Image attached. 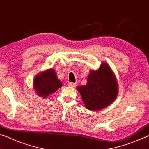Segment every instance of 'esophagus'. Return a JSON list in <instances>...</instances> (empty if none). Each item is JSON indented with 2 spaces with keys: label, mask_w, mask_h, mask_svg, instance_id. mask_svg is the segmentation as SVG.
<instances>
[{
  "label": "esophagus",
  "mask_w": 149,
  "mask_h": 149,
  "mask_svg": "<svg viewBox=\"0 0 149 149\" xmlns=\"http://www.w3.org/2000/svg\"><path fill=\"white\" fill-rule=\"evenodd\" d=\"M68 86H70V87H74L76 86V84L74 83V82H68Z\"/></svg>",
  "instance_id": "34e87169"
}]
</instances>
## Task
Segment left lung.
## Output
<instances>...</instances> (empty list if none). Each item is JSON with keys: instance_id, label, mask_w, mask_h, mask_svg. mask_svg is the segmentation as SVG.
I'll return each instance as SVG.
<instances>
[{"instance_id": "1", "label": "left lung", "mask_w": 149, "mask_h": 149, "mask_svg": "<svg viewBox=\"0 0 149 149\" xmlns=\"http://www.w3.org/2000/svg\"><path fill=\"white\" fill-rule=\"evenodd\" d=\"M86 107L100 110L110 105L117 97V82L107 63H103L97 71H91L86 86L77 87Z\"/></svg>"}]
</instances>
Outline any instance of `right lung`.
I'll return each mask as SVG.
<instances>
[{
  "label": "right lung",
  "mask_w": 149,
  "mask_h": 149,
  "mask_svg": "<svg viewBox=\"0 0 149 149\" xmlns=\"http://www.w3.org/2000/svg\"><path fill=\"white\" fill-rule=\"evenodd\" d=\"M62 86V83L57 78L55 71L52 69L45 71L34 78V89L38 95L44 98L54 93Z\"/></svg>",
  "instance_id": "obj_1"
}]
</instances>
